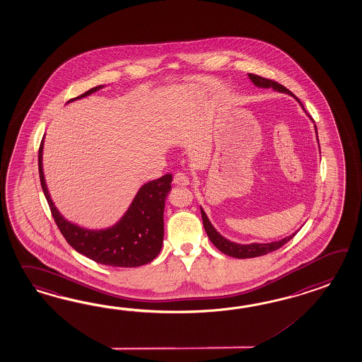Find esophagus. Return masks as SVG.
I'll return each mask as SVG.
<instances>
[{"instance_id":"1","label":"esophagus","mask_w":362,"mask_h":362,"mask_svg":"<svg viewBox=\"0 0 362 362\" xmlns=\"http://www.w3.org/2000/svg\"><path fill=\"white\" fill-rule=\"evenodd\" d=\"M173 182H175V185L186 186L190 184V180L184 172H177L175 178H173Z\"/></svg>"}]
</instances>
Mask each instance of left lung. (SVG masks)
<instances>
[{"instance_id": "1", "label": "left lung", "mask_w": 362, "mask_h": 362, "mask_svg": "<svg viewBox=\"0 0 362 362\" xmlns=\"http://www.w3.org/2000/svg\"><path fill=\"white\" fill-rule=\"evenodd\" d=\"M249 78L252 79V83L255 84L257 87H263V88L272 87L275 91H279V93H286L288 95H292L294 99L301 104V101L298 100L293 93H291L288 88H286L283 84H279L278 82H275L272 79L263 78V76H257V74H249ZM201 214H202L203 227H204V230H206V233L209 235L211 243L215 245L220 252L227 254L229 257L238 258V259L261 257V255H264V254L275 252V250L280 249L283 245H286L291 238H293L294 235H296V233H293V235L286 237V238H283L280 241L269 243V244H235V243H232V241H229L227 238H224L223 235H218L216 229L212 227V224H211L210 220L207 218L206 212L202 210V207H201Z\"/></svg>"}]
</instances>
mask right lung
Returning <instances> with one entry per match:
<instances>
[{"instance_id": "1", "label": "right lung", "mask_w": 362, "mask_h": 362, "mask_svg": "<svg viewBox=\"0 0 362 362\" xmlns=\"http://www.w3.org/2000/svg\"><path fill=\"white\" fill-rule=\"evenodd\" d=\"M101 87L103 86H96L74 99H70L68 103L88 96ZM42 156V141L39 147L37 161L42 192L59 232L73 249L96 263L112 267H139L158 257L163 246V215L165 198L172 189V175H164L158 180L144 184L135 195L127 214L116 226L108 229L91 230L69 223L59 215L45 185Z\"/></svg>"}]
</instances>
